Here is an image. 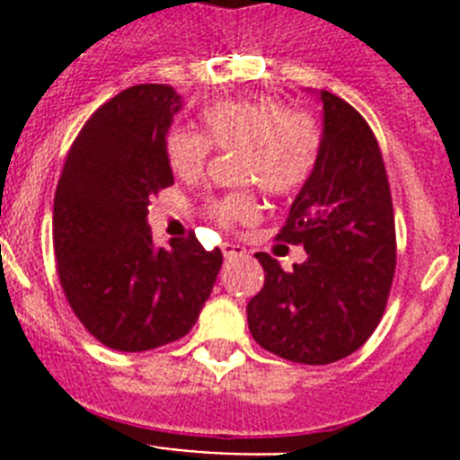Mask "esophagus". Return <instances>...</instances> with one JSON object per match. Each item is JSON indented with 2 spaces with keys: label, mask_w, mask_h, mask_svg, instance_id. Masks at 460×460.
<instances>
[{
  "label": "esophagus",
  "mask_w": 460,
  "mask_h": 460,
  "mask_svg": "<svg viewBox=\"0 0 460 460\" xmlns=\"http://www.w3.org/2000/svg\"><path fill=\"white\" fill-rule=\"evenodd\" d=\"M221 249H223V255H226V260H234L246 255V249H243L242 243H223Z\"/></svg>",
  "instance_id": "34e87169"
}]
</instances>
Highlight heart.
<instances>
[{
  "instance_id": "obj_1",
  "label": "heart",
  "mask_w": 460,
  "mask_h": 460,
  "mask_svg": "<svg viewBox=\"0 0 460 460\" xmlns=\"http://www.w3.org/2000/svg\"><path fill=\"white\" fill-rule=\"evenodd\" d=\"M205 136L174 126L165 136V158L180 180L200 177L217 149H242L239 180L258 181L274 195L296 193L313 177L323 156V128L306 112L271 96L221 99L200 112ZM211 214L223 226L251 223L260 205L249 190L230 193L211 202Z\"/></svg>"
}]
</instances>
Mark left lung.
Returning <instances> with one entry per match:
<instances>
[{"instance_id":"8db88e82","label":"left lung","mask_w":460,"mask_h":460,"mask_svg":"<svg viewBox=\"0 0 460 460\" xmlns=\"http://www.w3.org/2000/svg\"><path fill=\"white\" fill-rule=\"evenodd\" d=\"M323 156L292 200L283 242L308 258L283 271L255 253L265 286L246 306L249 329L265 350L323 367L367 343L387 304L396 270L392 193L377 140L364 117L320 89Z\"/></svg>"}]
</instances>
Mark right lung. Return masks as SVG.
Masks as SVG:
<instances>
[{
	"label": "right lung",
	"mask_w": 460,
	"mask_h": 460,
	"mask_svg": "<svg viewBox=\"0 0 460 460\" xmlns=\"http://www.w3.org/2000/svg\"><path fill=\"white\" fill-rule=\"evenodd\" d=\"M180 110L170 84L124 89L89 117L57 184V274L84 329L112 350L189 334L223 265L195 234L156 246L149 230V198L174 181L165 136Z\"/></svg>",
	"instance_id": "1"
}]
</instances>
